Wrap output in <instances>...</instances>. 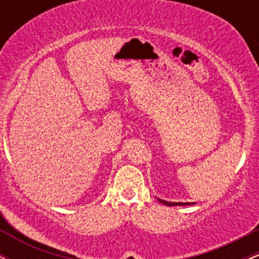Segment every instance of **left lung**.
<instances>
[{"label": "left lung", "instance_id": "8db88e82", "mask_svg": "<svg viewBox=\"0 0 259 259\" xmlns=\"http://www.w3.org/2000/svg\"><path fill=\"white\" fill-rule=\"evenodd\" d=\"M158 201L162 202V203L165 204V206H187V204H195V203H192V202H185V203H184V202H168V201L159 200V198H158Z\"/></svg>", "mask_w": 259, "mask_h": 259}]
</instances>
